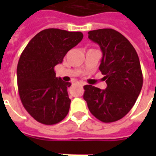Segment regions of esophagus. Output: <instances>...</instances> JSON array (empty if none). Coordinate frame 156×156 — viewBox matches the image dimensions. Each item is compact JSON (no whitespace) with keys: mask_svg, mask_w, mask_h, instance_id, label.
<instances>
[{"mask_svg":"<svg viewBox=\"0 0 156 156\" xmlns=\"http://www.w3.org/2000/svg\"><path fill=\"white\" fill-rule=\"evenodd\" d=\"M78 84L79 86H82V87H83V83H78Z\"/></svg>","mask_w":156,"mask_h":156,"instance_id":"34e87169","label":"esophagus"}]
</instances>
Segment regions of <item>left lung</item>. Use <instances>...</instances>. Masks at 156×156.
I'll list each match as a JSON object with an SVG mask.
<instances>
[{
  "instance_id": "left-lung-1",
  "label": "left lung",
  "mask_w": 156,
  "mask_h": 156,
  "mask_svg": "<svg viewBox=\"0 0 156 156\" xmlns=\"http://www.w3.org/2000/svg\"><path fill=\"white\" fill-rule=\"evenodd\" d=\"M88 38L100 45L102 51L100 70L107 88L84 86L83 99L98 120L114 122L130 111L140 94L143 78L139 58L130 42L113 29L90 30Z\"/></svg>"
}]
</instances>
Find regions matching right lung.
Instances as JSON below:
<instances>
[{
  "instance_id": "add662e5",
  "label": "right lung",
  "mask_w": 156,
  "mask_h": 156,
  "mask_svg": "<svg viewBox=\"0 0 156 156\" xmlns=\"http://www.w3.org/2000/svg\"><path fill=\"white\" fill-rule=\"evenodd\" d=\"M80 31L49 28L30 40L22 52L17 68L19 96L27 112L40 123L55 125L68 114L70 107L67 88L56 78L54 67L83 40Z\"/></svg>"
}]
</instances>
